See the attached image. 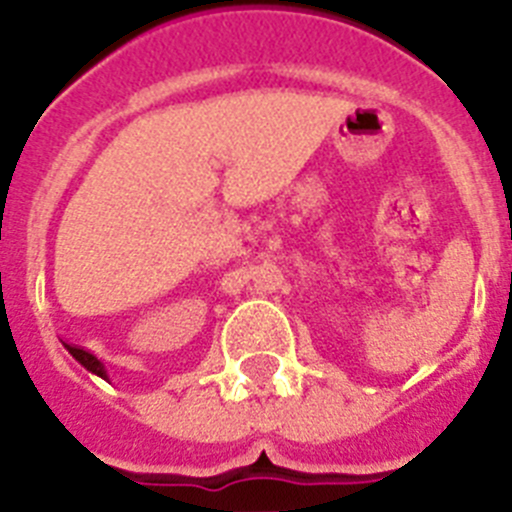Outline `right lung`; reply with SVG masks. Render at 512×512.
<instances>
[{
  "mask_svg": "<svg viewBox=\"0 0 512 512\" xmlns=\"http://www.w3.org/2000/svg\"><path fill=\"white\" fill-rule=\"evenodd\" d=\"M66 348H69V354L74 356V359L79 361V364L87 366L89 372H94V374H99V377H102V379H107V372H104L102 361H99L97 356L89 354V351H84V348H79V346H69V343H66Z\"/></svg>",
  "mask_w": 512,
  "mask_h": 512,
  "instance_id": "right-lung-1",
  "label": "right lung"
}]
</instances>
